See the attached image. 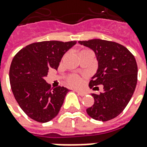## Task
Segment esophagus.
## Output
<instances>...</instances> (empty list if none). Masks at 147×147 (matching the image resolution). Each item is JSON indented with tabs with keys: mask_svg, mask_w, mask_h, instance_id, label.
I'll use <instances>...</instances> for the list:
<instances>
[{
	"mask_svg": "<svg viewBox=\"0 0 147 147\" xmlns=\"http://www.w3.org/2000/svg\"><path fill=\"white\" fill-rule=\"evenodd\" d=\"M76 92L80 96H85L86 94V92H83V91H80V90H76Z\"/></svg>",
	"mask_w": 147,
	"mask_h": 147,
	"instance_id": "1",
	"label": "esophagus"
}]
</instances>
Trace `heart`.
Masks as SVG:
<instances>
[{"label":"heart","instance_id":"b5f03b06","mask_svg":"<svg viewBox=\"0 0 147 147\" xmlns=\"http://www.w3.org/2000/svg\"><path fill=\"white\" fill-rule=\"evenodd\" d=\"M67 82L68 83V85L77 87V86H80L82 85L83 80H82V79L80 76L73 75V76H71L67 78Z\"/></svg>","mask_w":147,"mask_h":147}]
</instances>
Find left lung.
<instances>
[{
  "label": "left lung",
  "instance_id": "obj_1",
  "mask_svg": "<svg viewBox=\"0 0 147 147\" xmlns=\"http://www.w3.org/2000/svg\"><path fill=\"white\" fill-rule=\"evenodd\" d=\"M79 43L91 49L98 61V70L89 86L92 88L100 84L104 86L100 94H91L94 103L86 113L96 120H112L123 112L136 89L138 67L135 57L117 42L91 39Z\"/></svg>",
  "mask_w": 147,
  "mask_h": 147
}]
</instances>
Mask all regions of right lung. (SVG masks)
Instances as JSON below:
<instances>
[{"label": "right lung", "mask_w": 147, "mask_h": 147, "mask_svg": "<svg viewBox=\"0 0 147 147\" xmlns=\"http://www.w3.org/2000/svg\"><path fill=\"white\" fill-rule=\"evenodd\" d=\"M76 41H45L27 45L18 52L9 70L11 88L16 102L32 120L45 123L59 113L69 90L51 88L45 80L49 69H57L64 53Z\"/></svg>", "instance_id": "obj_1"}]
</instances>
